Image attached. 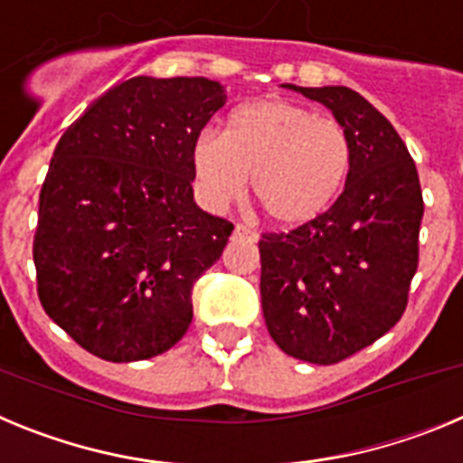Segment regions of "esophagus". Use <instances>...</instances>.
<instances>
[{
	"instance_id": "1",
	"label": "esophagus",
	"mask_w": 463,
	"mask_h": 463,
	"mask_svg": "<svg viewBox=\"0 0 463 463\" xmlns=\"http://www.w3.org/2000/svg\"><path fill=\"white\" fill-rule=\"evenodd\" d=\"M257 232L250 227H245V224H236L234 227V239H241V241H250V243H255L257 241Z\"/></svg>"
}]
</instances>
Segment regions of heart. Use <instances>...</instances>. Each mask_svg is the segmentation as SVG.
<instances>
[{"mask_svg": "<svg viewBox=\"0 0 463 463\" xmlns=\"http://www.w3.org/2000/svg\"><path fill=\"white\" fill-rule=\"evenodd\" d=\"M353 166V141L334 118L288 99H260L236 109L227 132L203 129L192 146L196 192L211 208L248 190L280 227L320 218L341 194Z\"/></svg>", "mask_w": 463, "mask_h": 463, "instance_id": "b5f03b06", "label": "heart"}]
</instances>
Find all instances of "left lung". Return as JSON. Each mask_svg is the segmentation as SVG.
<instances>
[{
    "label": "left lung",
    "instance_id": "1",
    "mask_svg": "<svg viewBox=\"0 0 463 463\" xmlns=\"http://www.w3.org/2000/svg\"><path fill=\"white\" fill-rule=\"evenodd\" d=\"M285 88L325 104L353 141V166L334 206L260 241L269 334L289 357L326 366L378 341L406 310L422 187L406 143L362 94L343 85Z\"/></svg>",
    "mask_w": 463,
    "mask_h": 463
}]
</instances>
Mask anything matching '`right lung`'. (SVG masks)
I'll return each mask as SVG.
<instances>
[{
	"label": "right lung",
	"instance_id": "obj_1",
	"mask_svg": "<svg viewBox=\"0 0 463 463\" xmlns=\"http://www.w3.org/2000/svg\"><path fill=\"white\" fill-rule=\"evenodd\" d=\"M224 106L208 79L137 76L57 141L39 194V301L94 357L166 353L192 322V288L234 224L194 203L192 146Z\"/></svg>",
	"mask_w": 463,
	"mask_h": 463
}]
</instances>
